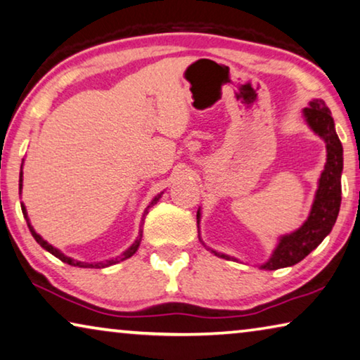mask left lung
Wrapping results in <instances>:
<instances>
[{
  "instance_id": "left-lung-1",
  "label": "left lung",
  "mask_w": 360,
  "mask_h": 360,
  "mask_svg": "<svg viewBox=\"0 0 360 360\" xmlns=\"http://www.w3.org/2000/svg\"><path fill=\"white\" fill-rule=\"evenodd\" d=\"M303 112L306 122L309 123L314 133L321 136L327 144V163H325V169L322 171L321 179H319V189L309 218L298 231L281 238L271 259L261 266L262 269L267 271L293 266L304 259L328 236L340 213L343 146H341L338 134L335 131L332 112L322 99H314ZM216 255L227 258L226 255Z\"/></svg>"
}]
</instances>
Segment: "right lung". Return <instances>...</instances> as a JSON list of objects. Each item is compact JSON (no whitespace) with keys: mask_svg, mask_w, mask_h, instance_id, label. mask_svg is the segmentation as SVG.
<instances>
[{"mask_svg":"<svg viewBox=\"0 0 360 360\" xmlns=\"http://www.w3.org/2000/svg\"><path fill=\"white\" fill-rule=\"evenodd\" d=\"M22 189V173H20V179H19V191ZM160 195H162V193H160ZM160 195H157L155 198H153L152 200V203L149 205V207L147 208H150L153 203H157V200L160 198ZM22 213H24V216H25V219L28 221V218H27V211H25V207L24 205H22ZM146 213H147V210H146ZM28 229H30V232H32V236H33V238H35V240L41 245V247L44 248V250H48V252L51 253V255H54L56 258H59L60 261H64V262H67V264H70V266H78V267H107V266H112V264H115V262H118V261H123V259H128L129 256H133L134 253H136V250L139 248V243H141V237H142V233L141 236L138 237V240H136L133 245H131V247L127 250V252H124L122 256H118V258H115V259H110V261H107V262H96V264H88V262H79V261H75V259H72V258H68V256H65V255H62L59 250H56L54 247H51V245L46 242V240H43L41 237L38 236V233L33 231V227L30 226V222H28Z\"/></svg>","mask_w":360,"mask_h":360,"instance_id":"right-lung-1","label":"right lung"}]
</instances>
